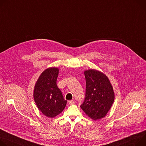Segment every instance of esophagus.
Instances as JSON below:
<instances>
[{
	"instance_id": "obj_1",
	"label": "esophagus",
	"mask_w": 146,
	"mask_h": 146,
	"mask_svg": "<svg viewBox=\"0 0 146 146\" xmlns=\"http://www.w3.org/2000/svg\"><path fill=\"white\" fill-rule=\"evenodd\" d=\"M69 104L70 105H73L75 104V101L74 100H70L69 101Z\"/></svg>"
}]
</instances>
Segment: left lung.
Returning <instances> with one entry per match:
<instances>
[{
  "instance_id": "1",
  "label": "left lung",
  "mask_w": 146,
  "mask_h": 146,
  "mask_svg": "<svg viewBox=\"0 0 146 146\" xmlns=\"http://www.w3.org/2000/svg\"><path fill=\"white\" fill-rule=\"evenodd\" d=\"M84 75L86 95L80 107L91 119H101L107 115L114 101L112 86L107 76L98 70H86Z\"/></svg>"
}]
</instances>
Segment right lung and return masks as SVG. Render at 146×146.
<instances>
[{
	"mask_svg": "<svg viewBox=\"0 0 146 146\" xmlns=\"http://www.w3.org/2000/svg\"><path fill=\"white\" fill-rule=\"evenodd\" d=\"M59 69L50 68L44 70L35 84L34 98L38 109L49 117H54L64 109L67 101L63 98L56 80Z\"/></svg>",
	"mask_w": 146,
	"mask_h": 146,
	"instance_id": "1",
	"label": "right lung"
}]
</instances>
